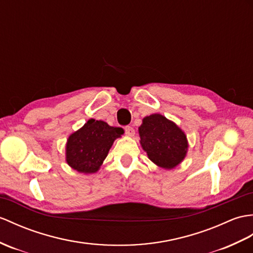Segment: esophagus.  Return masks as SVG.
<instances>
[{
	"label": "esophagus",
	"instance_id": "34e87169",
	"mask_svg": "<svg viewBox=\"0 0 253 253\" xmlns=\"http://www.w3.org/2000/svg\"><path fill=\"white\" fill-rule=\"evenodd\" d=\"M125 133L128 137H133L134 136V129L131 126H126L125 127Z\"/></svg>",
	"mask_w": 253,
	"mask_h": 253
}]
</instances>
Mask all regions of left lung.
I'll use <instances>...</instances> for the list:
<instances>
[{
    "label": "left lung",
    "mask_w": 253,
    "mask_h": 253,
    "mask_svg": "<svg viewBox=\"0 0 253 253\" xmlns=\"http://www.w3.org/2000/svg\"><path fill=\"white\" fill-rule=\"evenodd\" d=\"M140 143L150 160L157 166L172 169L184 160L187 139L185 133L165 116H146L139 127Z\"/></svg>",
    "instance_id": "left-lung-1"
}]
</instances>
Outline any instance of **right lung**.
I'll return each mask as SVG.
<instances>
[{"label": "right lung", "mask_w": 253, "mask_h": 253, "mask_svg": "<svg viewBox=\"0 0 253 253\" xmlns=\"http://www.w3.org/2000/svg\"><path fill=\"white\" fill-rule=\"evenodd\" d=\"M124 133L103 121L90 119L69 137L66 146L68 165L82 173L97 172L107 157L114 140Z\"/></svg>", "instance_id": "add662e5"}]
</instances>
